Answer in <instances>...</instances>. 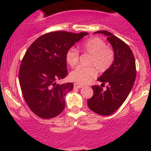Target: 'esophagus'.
Wrapping results in <instances>:
<instances>
[{"label": "esophagus", "instance_id": "obj_1", "mask_svg": "<svg viewBox=\"0 0 151 151\" xmlns=\"http://www.w3.org/2000/svg\"><path fill=\"white\" fill-rule=\"evenodd\" d=\"M74 87L75 88H77V89H80V88L82 87V85H81V84H74Z\"/></svg>", "mask_w": 151, "mask_h": 151}]
</instances>
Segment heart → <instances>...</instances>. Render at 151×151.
<instances>
[{
  "label": "heart",
  "instance_id": "b5f03b06",
  "mask_svg": "<svg viewBox=\"0 0 151 151\" xmlns=\"http://www.w3.org/2000/svg\"><path fill=\"white\" fill-rule=\"evenodd\" d=\"M105 41L101 38L93 37L84 41L80 47L84 52L91 55L89 62L90 67H79L70 72V79L80 84H85L92 81L97 75L96 68L100 72L108 70L114 60V50L106 46ZM66 62L71 67H74L79 62V53L75 48L67 50L65 55Z\"/></svg>",
  "mask_w": 151,
  "mask_h": 151
}]
</instances>
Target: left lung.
<instances>
[{"label": "left lung", "mask_w": 151, "mask_h": 151, "mask_svg": "<svg viewBox=\"0 0 151 151\" xmlns=\"http://www.w3.org/2000/svg\"><path fill=\"white\" fill-rule=\"evenodd\" d=\"M94 33L104 34L114 52V61L110 68L97 79L106 90L98 85L92 86L93 96L87 101L89 108L99 115L108 116L114 113L129 96L136 76V62L131 48L116 36L106 30Z\"/></svg>", "instance_id": "8db88e82"}]
</instances>
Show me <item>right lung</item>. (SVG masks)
<instances>
[{"mask_svg": "<svg viewBox=\"0 0 151 151\" xmlns=\"http://www.w3.org/2000/svg\"><path fill=\"white\" fill-rule=\"evenodd\" d=\"M87 35L66 31L48 32L35 40L26 51L20 67L19 81L24 99L37 116L52 119L63 111L65 96L74 84H58L57 81L68 74L67 50Z\"/></svg>", "mask_w": 151, "mask_h": 151, "instance_id": "1", "label": "right lung"}]
</instances>
